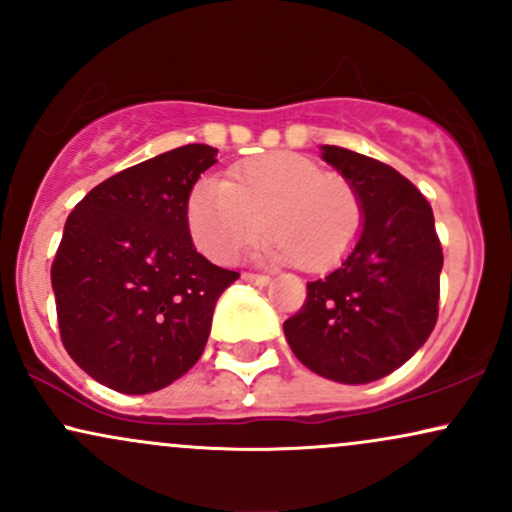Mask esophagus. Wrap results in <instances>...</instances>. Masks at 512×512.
<instances>
[{"mask_svg": "<svg viewBox=\"0 0 512 512\" xmlns=\"http://www.w3.org/2000/svg\"><path fill=\"white\" fill-rule=\"evenodd\" d=\"M243 281H248V284H255V286H267V284H269V276L245 272V274H243Z\"/></svg>", "mask_w": 512, "mask_h": 512, "instance_id": "34e87169", "label": "esophagus"}]
</instances>
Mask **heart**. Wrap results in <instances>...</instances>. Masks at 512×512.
<instances>
[{
  "label": "heart",
  "instance_id": "1",
  "mask_svg": "<svg viewBox=\"0 0 512 512\" xmlns=\"http://www.w3.org/2000/svg\"><path fill=\"white\" fill-rule=\"evenodd\" d=\"M192 240L209 260L231 262L264 231L257 257L325 272L349 255L363 211L349 180L327 173L313 158L274 151L238 163L228 182L202 178L185 202Z\"/></svg>",
  "mask_w": 512,
  "mask_h": 512
}]
</instances>
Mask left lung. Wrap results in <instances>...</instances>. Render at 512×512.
<instances>
[{"mask_svg": "<svg viewBox=\"0 0 512 512\" xmlns=\"http://www.w3.org/2000/svg\"><path fill=\"white\" fill-rule=\"evenodd\" d=\"M322 161L354 185L361 233L334 272L310 281L284 334L313 373L366 385L407 363L431 337L443 250L431 204L395 168L342 146H322Z\"/></svg>", "mask_w": 512, "mask_h": 512, "instance_id": "1", "label": "left lung"}]
</instances>
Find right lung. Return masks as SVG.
I'll return each mask as SVG.
<instances>
[{"label": "right lung", "instance_id": "1", "mask_svg": "<svg viewBox=\"0 0 512 512\" xmlns=\"http://www.w3.org/2000/svg\"><path fill=\"white\" fill-rule=\"evenodd\" d=\"M219 149L187 144L122 170L76 204L52 262L64 349L93 380L146 395L207 346L216 301L238 272L199 255L185 221Z\"/></svg>", "mask_w": 512, "mask_h": 512}]
</instances>
